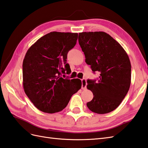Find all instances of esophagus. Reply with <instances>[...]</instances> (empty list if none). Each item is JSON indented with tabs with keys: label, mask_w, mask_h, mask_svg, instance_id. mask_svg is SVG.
<instances>
[{
	"label": "esophagus",
	"mask_w": 148,
	"mask_h": 148,
	"mask_svg": "<svg viewBox=\"0 0 148 148\" xmlns=\"http://www.w3.org/2000/svg\"><path fill=\"white\" fill-rule=\"evenodd\" d=\"M81 81H82V86H81L82 90H85V89L86 88V85H87L86 80L85 79H82Z\"/></svg>",
	"instance_id": "esophagus-1"
}]
</instances>
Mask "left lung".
I'll list each match as a JSON object with an SVG mask.
<instances>
[{"instance_id":"1","label":"left lung","mask_w":148,"mask_h":148,"mask_svg":"<svg viewBox=\"0 0 148 148\" xmlns=\"http://www.w3.org/2000/svg\"><path fill=\"white\" fill-rule=\"evenodd\" d=\"M79 43L85 61L92 71L99 72L98 80H88L93 98L87 103L92 112L105 114L116 109L129 90L131 64L127 53L113 38L103 32L79 33Z\"/></svg>"}]
</instances>
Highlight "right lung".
<instances>
[{
    "label": "right lung",
    "mask_w": 148,
    "mask_h": 148,
    "mask_svg": "<svg viewBox=\"0 0 148 148\" xmlns=\"http://www.w3.org/2000/svg\"><path fill=\"white\" fill-rule=\"evenodd\" d=\"M77 37L76 33L50 32L27 50L23 63V88L40 111L49 113L62 111L72 96L81 89L80 79L62 77L71 70L67 56L76 44Z\"/></svg>",
    "instance_id": "add662e5"
}]
</instances>
